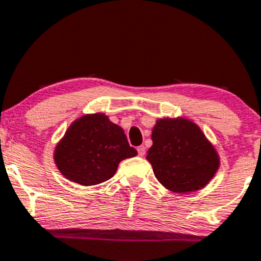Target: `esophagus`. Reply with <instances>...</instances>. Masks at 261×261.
Instances as JSON below:
<instances>
[{
  "label": "esophagus",
  "mask_w": 261,
  "mask_h": 261,
  "mask_svg": "<svg viewBox=\"0 0 261 261\" xmlns=\"http://www.w3.org/2000/svg\"><path fill=\"white\" fill-rule=\"evenodd\" d=\"M138 153L140 157H144L145 154V147L144 145H140V147H138Z\"/></svg>",
  "instance_id": "esophagus-1"
}]
</instances>
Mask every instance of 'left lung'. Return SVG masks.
<instances>
[{"mask_svg": "<svg viewBox=\"0 0 261 261\" xmlns=\"http://www.w3.org/2000/svg\"><path fill=\"white\" fill-rule=\"evenodd\" d=\"M152 142L147 160L158 181L175 193L203 188L218 171V153L192 121L158 119Z\"/></svg>", "mask_w": 261, "mask_h": 261, "instance_id": "1", "label": "left lung"}]
</instances>
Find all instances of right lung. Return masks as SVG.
Masks as SVG:
<instances>
[{
	"label": "right lung",
	"mask_w": 261,
	"mask_h": 261,
	"mask_svg": "<svg viewBox=\"0 0 261 261\" xmlns=\"http://www.w3.org/2000/svg\"><path fill=\"white\" fill-rule=\"evenodd\" d=\"M136 154L122 128L96 113L75 119L57 145L54 160L70 181L96 186L116 174L121 161Z\"/></svg>",
	"instance_id": "obj_1"
}]
</instances>
